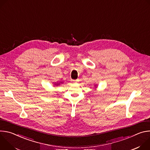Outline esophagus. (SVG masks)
Listing matches in <instances>:
<instances>
[{
	"label": "esophagus",
	"instance_id": "esophagus-1",
	"mask_svg": "<svg viewBox=\"0 0 150 150\" xmlns=\"http://www.w3.org/2000/svg\"><path fill=\"white\" fill-rule=\"evenodd\" d=\"M72 81H73V82H74V83H77V82H79V79H76V80H73Z\"/></svg>",
	"mask_w": 150,
	"mask_h": 150
}]
</instances>
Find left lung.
Here are the masks:
<instances>
[{
  "label": "left lung",
  "mask_w": 150,
  "mask_h": 150,
  "mask_svg": "<svg viewBox=\"0 0 150 150\" xmlns=\"http://www.w3.org/2000/svg\"><path fill=\"white\" fill-rule=\"evenodd\" d=\"M94 86H95V87H96V88H97V85H96H96H94ZM96 88H95V89H96Z\"/></svg>",
  "instance_id": "left-lung-1"
}]
</instances>
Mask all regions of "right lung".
<instances>
[{
	"label": "right lung",
	"instance_id": "obj_1",
	"mask_svg": "<svg viewBox=\"0 0 150 150\" xmlns=\"http://www.w3.org/2000/svg\"><path fill=\"white\" fill-rule=\"evenodd\" d=\"M63 83V82H54V85H57H57H60V83Z\"/></svg>",
	"mask_w": 150,
	"mask_h": 150
}]
</instances>
